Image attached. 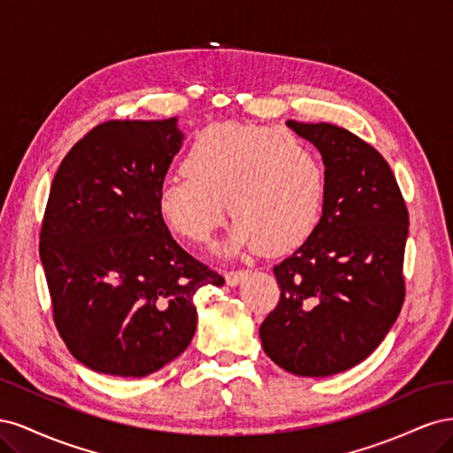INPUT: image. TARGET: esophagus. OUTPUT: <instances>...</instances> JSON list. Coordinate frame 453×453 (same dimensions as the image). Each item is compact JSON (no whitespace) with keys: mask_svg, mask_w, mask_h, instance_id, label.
Listing matches in <instances>:
<instances>
[{"mask_svg":"<svg viewBox=\"0 0 453 453\" xmlns=\"http://www.w3.org/2000/svg\"><path fill=\"white\" fill-rule=\"evenodd\" d=\"M245 276H248V270H228V272H225V280L230 287L238 285Z\"/></svg>","mask_w":453,"mask_h":453,"instance_id":"1","label":"esophagus"}]
</instances>
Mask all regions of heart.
I'll return each mask as SVG.
<instances>
[{
    "label": "heart",
    "instance_id": "b5f03b06",
    "mask_svg": "<svg viewBox=\"0 0 453 453\" xmlns=\"http://www.w3.org/2000/svg\"><path fill=\"white\" fill-rule=\"evenodd\" d=\"M183 170L160 183L157 205L166 225L190 242L208 240L223 223L226 205L236 221L221 243L225 253L253 245L263 253L289 251L319 221L321 164L285 130L211 125L190 142Z\"/></svg>",
    "mask_w": 453,
    "mask_h": 453
}]
</instances>
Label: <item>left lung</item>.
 <instances>
[{
  "instance_id": "obj_1",
  "label": "left lung",
  "mask_w": 453,
  "mask_h": 453,
  "mask_svg": "<svg viewBox=\"0 0 453 453\" xmlns=\"http://www.w3.org/2000/svg\"><path fill=\"white\" fill-rule=\"evenodd\" d=\"M285 125L321 153L323 211L308 240L273 266L281 295L258 334L287 372L325 378L365 361L399 318L408 211L374 147L326 122Z\"/></svg>"
}]
</instances>
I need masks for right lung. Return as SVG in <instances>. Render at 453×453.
Instances as JSON below:
<instances>
[{"label": "right lung", "mask_w": 453, "mask_h": 453, "mask_svg": "<svg viewBox=\"0 0 453 453\" xmlns=\"http://www.w3.org/2000/svg\"><path fill=\"white\" fill-rule=\"evenodd\" d=\"M183 140L177 119L109 120L52 180L39 257L58 333L94 372L143 378L180 357L196 331V291L225 283L158 213Z\"/></svg>", "instance_id": "add662e5"}]
</instances>
